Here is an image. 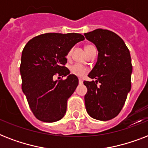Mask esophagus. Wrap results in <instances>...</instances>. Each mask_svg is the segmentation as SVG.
Segmentation results:
<instances>
[{"label": "esophagus", "mask_w": 148, "mask_h": 148, "mask_svg": "<svg viewBox=\"0 0 148 148\" xmlns=\"http://www.w3.org/2000/svg\"><path fill=\"white\" fill-rule=\"evenodd\" d=\"M79 84H83V80H82V79L79 78Z\"/></svg>", "instance_id": "obj_1"}]
</instances>
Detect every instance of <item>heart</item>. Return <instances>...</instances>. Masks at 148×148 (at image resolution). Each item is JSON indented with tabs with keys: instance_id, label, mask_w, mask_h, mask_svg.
<instances>
[{
	"instance_id": "1",
	"label": "heart",
	"mask_w": 148,
	"mask_h": 148,
	"mask_svg": "<svg viewBox=\"0 0 148 148\" xmlns=\"http://www.w3.org/2000/svg\"><path fill=\"white\" fill-rule=\"evenodd\" d=\"M92 47H95L92 46V45H87L85 47V51L87 52L88 50H90ZM70 55H71V51L67 53V58H69ZM71 72L77 77H84L87 74V72H88V68L83 66V65L79 64H75L72 65L71 67Z\"/></svg>"
}]
</instances>
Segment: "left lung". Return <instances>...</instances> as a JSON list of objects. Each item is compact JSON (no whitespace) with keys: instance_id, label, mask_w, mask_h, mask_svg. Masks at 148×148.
<instances>
[{"instance_id":"left-lung-1","label":"left lung","mask_w":148,"mask_h":148,"mask_svg":"<svg viewBox=\"0 0 148 148\" xmlns=\"http://www.w3.org/2000/svg\"><path fill=\"white\" fill-rule=\"evenodd\" d=\"M84 36L98 51L97 63L88 74L96 81H84L88 88L86 110L94 119L105 121L117 116L131 90V54L124 40L113 31L96 29Z\"/></svg>"}]
</instances>
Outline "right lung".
I'll use <instances>...</instances> for the list:
<instances>
[{"label": "right lung", "instance_id": "right-lung-1", "mask_svg": "<svg viewBox=\"0 0 148 148\" xmlns=\"http://www.w3.org/2000/svg\"><path fill=\"white\" fill-rule=\"evenodd\" d=\"M84 40L77 33L44 34L29 40L22 51V90L34 116L41 121L55 122L64 116L67 100L78 85L77 77L64 66L66 56ZM55 76L67 77L58 81Z\"/></svg>", "mask_w": 148, "mask_h": 148}]
</instances>
